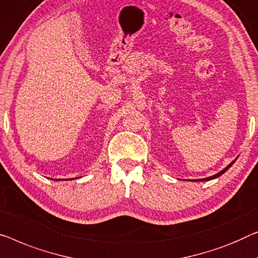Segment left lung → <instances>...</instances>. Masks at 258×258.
<instances>
[{
	"mask_svg": "<svg viewBox=\"0 0 258 258\" xmlns=\"http://www.w3.org/2000/svg\"><path fill=\"white\" fill-rule=\"evenodd\" d=\"M234 162H235V160L233 161V162H230L227 167H226L225 169H222V170L220 171V172H218V174H215V175H213V176H210V177H207V178H201V179H194V180H198V182H203V180H211V179H214V178H217V177H219V176H221L222 174H224V172H226L228 170V169L233 166L234 164Z\"/></svg>",
	"mask_w": 258,
	"mask_h": 258,
	"instance_id": "8db88e82",
	"label": "left lung"
}]
</instances>
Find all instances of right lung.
Listing matches in <instances>:
<instances>
[{
    "mask_svg": "<svg viewBox=\"0 0 258 258\" xmlns=\"http://www.w3.org/2000/svg\"><path fill=\"white\" fill-rule=\"evenodd\" d=\"M54 180H60V179H54Z\"/></svg>",
    "mask_w": 258,
    "mask_h": 258,
    "instance_id": "right-lung-1",
    "label": "right lung"
}]
</instances>
